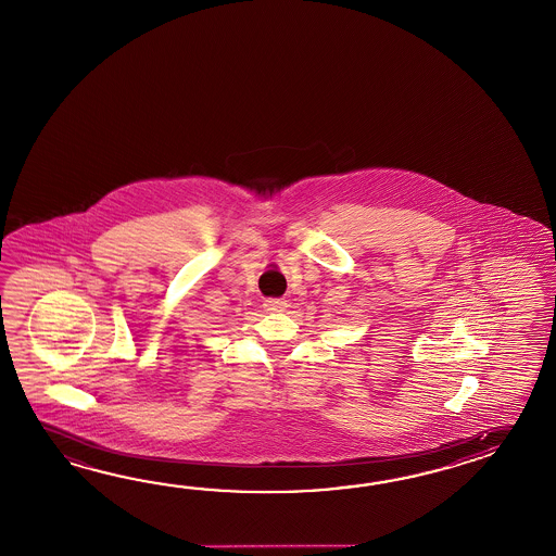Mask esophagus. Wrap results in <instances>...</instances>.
<instances>
[{
    "label": "esophagus",
    "instance_id": "34e87169",
    "mask_svg": "<svg viewBox=\"0 0 556 556\" xmlns=\"http://www.w3.org/2000/svg\"><path fill=\"white\" fill-rule=\"evenodd\" d=\"M263 307L267 308V311H283L287 307V303H285L283 299H265Z\"/></svg>",
    "mask_w": 556,
    "mask_h": 556
}]
</instances>
